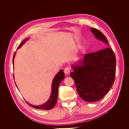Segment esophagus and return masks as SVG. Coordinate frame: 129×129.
I'll return each mask as SVG.
<instances>
[{
    "label": "esophagus",
    "mask_w": 129,
    "mask_h": 129,
    "mask_svg": "<svg viewBox=\"0 0 129 129\" xmlns=\"http://www.w3.org/2000/svg\"><path fill=\"white\" fill-rule=\"evenodd\" d=\"M64 74H66V75H68V74H69V73H70V69H69V68L67 67V68H64Z\"/></svg>",
    "instance_id": "esophagus-1"
}]
</instances>
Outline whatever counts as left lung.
Returning <instances> with one entry per match:
<instances>
[{"instance_id": "1", "label": "left lung", "mask_w": 129, "mask_h": 129, "mask_svg": "<svg viewBox=\"0 0 129 129\" xmlns=\"http://www.w3.org/2000/svg\"><path fill=\"white\" fill-rule=\"evenodd\" d=\"M90 30L104 43L105 48L85 54L77 64L72 66L74 72L70 75L79 96L88 102L99 101L107 94L115 81L116 66L115 53L108 47L107 38L96 28L91 27Z\"/></svg>"}]
</instances>
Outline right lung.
I'll return each mask as SVG.
<instances>
[{"instance_id": "right-lung-1", "label": "right lung", "mask_w": 129, "mask_h": 129, "mask_svg": "<svg viewBox=\"0 0 129 129\" xmlns=\"http://www.w3.org/2000/svg\"><path fill=\"white\" fill-rule=\"evenodd\" d=\"M28 38H26V39L23 40L21 44L19 45L18 48H20L21 47L24 45L25 42L28 40ZM15 53H14L13 57V64L14 65L13 62H14V58L15 56ZM64 79V74L63 71V70H60L59 72L57 73L55 76L54 77L53 82H52V92L51 95L49 97V99L47 102H46L45 103L39 105H34L28 103L27 102L26 103L30 105V106L32 107L38 109H41V110H50L52 108H53L55 106L56 102H57V95H58V86L61 83V82Z\"/></svg>"}]
</instances>
